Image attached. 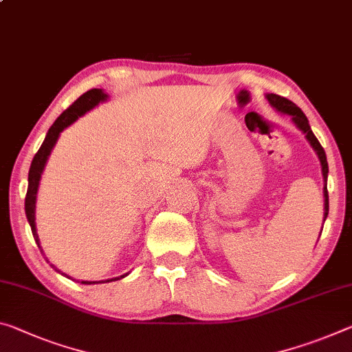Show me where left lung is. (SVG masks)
Masks as SVG:
<instances>
[{"instance_id": "1", "label": "left lung", "mask_w": 352, "mask_h": 352, "mask_svg": "<svg viewBox=\"0 0 352 352\" xmlns=\"http://www.w3.org/2000/svg\"><path fill=\"white\" fill-rule=\"evenodd\" d=\"M266 100L270 102V104L274 108L277 113L280 114H287L292 117V122L299 131H302L305 135V139L309 141V144L311 146V148L315 150V153L318 156V160H320L321 163V174H322V180H324V188H322V196H324V217H322V221H326V217L329 214V194H327V174H329V166H327V160H326V152L324 148L321 147L320 141H318L316 136L314 135V131H311V128L309 125V120H307L305 114L300 111L299 106L294 104L292 100H288L285 97H280V96H276V94H266ZM322 232V228H321ZM321 235V233H320Z\"/></svg>"}]
</instances>
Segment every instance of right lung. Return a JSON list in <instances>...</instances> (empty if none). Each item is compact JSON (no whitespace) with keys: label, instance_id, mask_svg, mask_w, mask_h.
<instances>
[{"label":"right lung","instance_id":"1","mask_svg":"<svg viewBox=\"0 0 352 352\" xmlns=\"http://www.w3.org/2000/svg\"><path fill=\"white\" fill-rule=\"evenodd\" d=\"M108 98H109V96L103 91V89H91V91L82 94V96L78 98L76 102L70 106V108H67L64 113L54 120V124L50 126V130L47 133L45 139H43L41 148H38V152L34 155V158H32L30 174H28V192H26V199H25V213H26V219L31 226L32 236H34L36 244L38 246V249H41L42 254H43V249L41 246V239H38L37 227H36V202H37L38 185H41V178L43 174V169H45V166H47V161L50 158V155H52V152H53V147L56 146V142H58L60 133H63L67 126L75 124V122L80 119L81 116H85L86 113H89V111L96 108V106H98L100 103L106 102ZM52 267L54 271L60 272L54 265H52ZM60 274L69 277L67 274H64V272H60ZM125 276H128V272L120 277L108 278V280H98V282L97 280L96 282L81 280V283H85V285H94V283L120 280V278H124ZM69 278H72V277H69Z\"/></svg>","mask_w":352,"mask_h":352}]
</instances>
